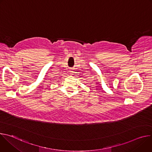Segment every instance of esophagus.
<instances>
[{
  "label": "esophagus",
  "mask_w": 152,
  "mask_h": 152,
  "mask_svg": "<svg viewBox=\"0 0 152 152\" xmlns=\"http://www.w3.org/2000/svg\"><path fill=\"white\" fill-rule=\"evenodd\" d=\"M70 73L71 75H73V70L72 69L70 70Z\"/></svg>",
  "instance_id": "34e87169"
}]
</instances>
